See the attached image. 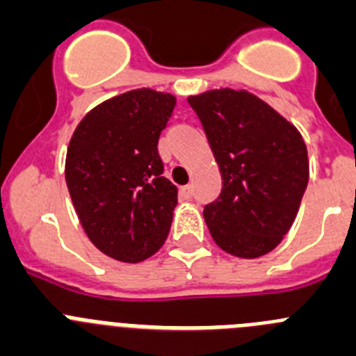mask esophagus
<instances>
[{"label": "esophagus", "mask_w": 356, "mask_h": 356, "mask_svg": "<svg viewBox=\"0 0 356 356\" xmlns=\"http://www.w3.org/2000/svg\"><path fill=\"white\" fill-rule=\"evenodd\" d=\"M179 193H181L182 198H191V195H193V186L191 184L182 186L181 190H179Z\"/></svg>", "instance_id": "esophagus-1"}]
</instances>
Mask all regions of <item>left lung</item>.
<instances>
[{
    "label": "left lung",
    "mask_w": 356,
    "mask_h": 356,
    "mask_svg": "<svg viewBox=\"0 0 356 356\" xmlns=\"http://www.w3.org/2000/svg\"><path fill=\"white\" fill-rule=\"evenodd\" d=\"M222 172V193L204 207L214 243L255 259L289 232L309 184L302 134L254 94L232 88L191 95Z\"/></svg>",
    "instance_id": "1"
}]
</instances>
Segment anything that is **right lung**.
Returning <instances> with one entry per match:
<instances>
[{"instance_id":"1","label":"right lung","mask_w":356,"mask_h":356,"mask_svg":"<svg viewBox=\"0 0 356 356\" xmlns=\"http://www.w3.org/2000/svg\"><path fill=\"white\" fill-rule=\"evenodd\" d=\"M174 108L172 94L126 92L86 113L70 138L72 204L88 239L117 261H145L170 232L177 188L163 177L158 142Z\"/></svg>"}]
</instances>
